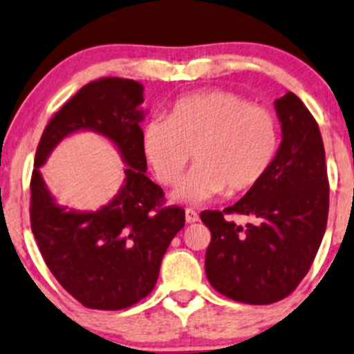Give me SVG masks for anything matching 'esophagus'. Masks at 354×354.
Wrapping results in <instances>:
<instances>
[{"label":"esophagus","mask_w":354,"mask_h":354,"mask_svg":"<svg viewBox=\"0 0 354 354\" xmlns=\"http://www.w3.org/2000/svg\"><path fill=\"white\" fill-rule=\"evenodd\" d=\"M185 217H186V222L187 223H194V222L199 221V214L196 212V210H192V209H186L185 210Z\"/></svg>","instance_id":"34e87169"}]
</instances>
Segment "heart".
<instances>
[{
    "label": "heart",
    "instance_id": "1",
    "mask_svg": "<svg viewBox=\"0 0 354 354\" xmlns=\"http://www.w3.org/2000/svg\"><path fill=\"white\" fill-rule=\"evenodd\" d=\"M142 144L165 185L178 181L194 151L198 165L174 187L173 198L196 204L227 187L235 194L261 181L276 156L279 133L266 107L230 91H209L178 101L169 119H151Z\"/></svg>",
    "mask_w": 354,
    "mask_h": 354
}]
</instances>
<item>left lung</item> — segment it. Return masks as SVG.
<instances>
[{"label":"left lung","mask_w":354,"mask_h":354,"mask_svg":"<svg viewBox=\"0 0 354 354\" xmlns=\"http://www.w3.org/2000/svg\"><path fill=\"white\" fill-rule=\"evenodd\" d=\"M279 149L261 181L230 207L204 210L209 227L205 274L223 296L245 304L288 297L310 270L328 217V178L320 129L304 102L286 93L274 101ZM225 213L254 218L245 227Z\"/></svg>","instance_id":"8db88e82"}]
</instances>
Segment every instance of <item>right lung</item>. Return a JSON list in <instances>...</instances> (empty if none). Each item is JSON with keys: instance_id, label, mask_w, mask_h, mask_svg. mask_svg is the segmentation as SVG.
Instances as JSON below:
<instances>
[{"instance_id": "obj_1", "label": "right lung", "mask_w": 354, "mask_h": 354, "mask_svg": "<svg viewBox=\"0 0 354 354\" xmlns=\"http://www.w3.org/2000/svg\"><path fill=\"white\" fill-rule=\"evenodd\" d=\"M144 86L104 77L84 84L47 124L30 180V227L44 261L66 292L84 307L120 310L153 290L163 254L185 227V210L162 207L163 189L147 176ZM95 131L109 140L126 165L118 194L96 211L60 206L39 167L71 133Z\"/></svg>"}]
</instances>
